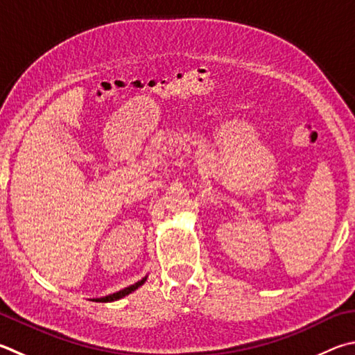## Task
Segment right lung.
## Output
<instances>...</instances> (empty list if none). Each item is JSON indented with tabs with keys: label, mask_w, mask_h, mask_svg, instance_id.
<instances>
[{
	"label": "right lung",
	"mask_w": 355,
	"mask_h": 355,
	"mask_svg": "<svg viewBox=\"0 0 355 355\" xmlns=\"http://www.w3.org/2000/svg\"><path fill=\"white\" fill-rule=\"evenodd\" d=\"M146 279H147V276H144L143 279L141 281H138V282H135L133 286H128V287H125V288H122V290H119V292H116V293H112V295H107V296H102V298H94L93 301H96V302H112V301H118V300H121V298H124V296H127L128 293H132V292H135V290H137L138 287H141L146 282Z\"/></svg>",
	"instance_id": "right-lung-1"
}]
</instances>
